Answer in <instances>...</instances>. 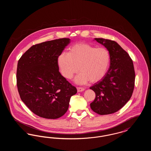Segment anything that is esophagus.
I'll return each instance as SVG.
<instances>
[{
    "label": "esophagus",
    "mask_w": 151,
    "mask_h": 151,
    "mask_svg": "<svg viewBox=\"0 0 151 151\" xmlns=\"http://www.w3.org/2000/svg\"><path fill=\"white\" fill-rule=\"evenodd\" d=\"M84 89H85L84 88H81V87H78V88H77V90H78V92H81L84 91Z\"/></svg>",
    "instance_id": "1"
}]
</instances>
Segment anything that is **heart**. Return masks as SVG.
I'll return each mask as SVG.
<instances>
[{"label":"heart","mask_w":151,"mask_h":151,"mask_svg":"<svg viewBox=\"0 0 151 151\" xmlns=\"http://www.w3.org/2000/svg\"><path fill=\"white\" fill-rule=\"evenodd\" d=\"M110 56L108 50L97 48L89 43L73 45L68 53L63 52L58 58V64L62 75L67 79L80 73L74 79L78 84H85L90 81L94 83L102 79L108 72Z\"/></svg>","instance_id":"heart-1"}]
</instances>
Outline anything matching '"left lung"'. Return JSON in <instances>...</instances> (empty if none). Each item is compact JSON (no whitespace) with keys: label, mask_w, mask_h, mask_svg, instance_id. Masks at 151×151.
<instances>
[{"label":"left lung","mask_w":151,"mask_h":151,"mask_svg":"<svg viewBox=\"0 0 151 151\" xmlns=\"http://www.w3.org/2000/svg\"><path fill=\"white\" fill-rule=\"evenodd\" d=\"M94 40L107 49L110 62L105 76L90 87L96 93L90 106L99 114H110L120 110L131 97L135 79L134 64L129 54L114 41L100 38Z\"/></svg>","instance_id":"8db88e82"}]
</instances>
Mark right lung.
Masks as SVG:
<instances>
[{"label":"right lung","instance_id":"right-lung-1","mask_svg":"<svg viewBox=\"0 0 151 151\" xmlns=\"http://www.w3.org/2000/svg\"><path fill=\"white\" fill-rule=\"evenodd\" d=\"M70 38L37 44L18 61L17 86L20 98L35 114L57 119L67 111L71 96L77 89L59 72L58 58Z\"/></svg>","mask_w":151,"mask_h":151}]
</instances>
